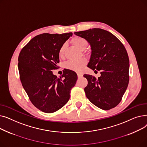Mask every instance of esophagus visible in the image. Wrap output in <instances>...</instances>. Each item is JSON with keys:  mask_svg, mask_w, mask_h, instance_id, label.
I'll list each match as a JSON object with an SVG mask.
<instances>
[{"mask_svg": "<svg viewBox=\"0 0 147 147\" xmlns=\"http://www.w3.org/2000/svg\"><path fill=\"white\" fill-rule=\"evenodd\" d=\"M78 78H80L81 77H82V74L80 73H78Z\"/></svg>", "mask_w": 147, "mask_h": 147, "instance_id": "esophagus-1", "label": "esophagus"}]
</instances>
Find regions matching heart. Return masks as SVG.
<instances>
[{
	"label": "heart",
	"mask_w": 147,
	"mask_h": 147,
	"mask_svg": "<svg viewBox=\"0 0 147 147\" xmlns=\"http://www.w3.org/2000/svg\"><path fill=\"white\" fill-rule=\"evenodd\" d=\"M71 43L74 45L76 47L78 48L81 51L85 50L88 46V41L83 37L75 36L71 40ZM66 49V45L63 44L61 46V48L58 52V55L60 58H63L64 57L65 52ZM87 63L86 59L82 58L78 61H68L65 63L64 67L65 68L70 70L79 72L81 71L83 67Z\"/></svg>",
	"instance_id": "b5f03b06"
}]
</instances>
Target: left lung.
I'll list each match as a JSON object with an SVG mask.
<instances>
[{
  "instance_id": "obj_1",
  "label": "left lung",
  "mask_w": 147,
  "mask_h": 147,
  "mask_svg": "<svg viewBox=\"0 0 147 147\" xmlns=\"http://www.w3.org/2000/svg\"><path fill=\"white\" fill-rule=\"evenodd\" d=\"M91 46L92 54L88 67L101 71L96 79L84 74L88 80L84 88L86 96L98 108L109 110L121 101L129 80V59L124 45L110 32L101 28H92L75 32Z\"/></svg>"
}]
</instances>
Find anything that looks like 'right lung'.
Returning <instances> with one entry per match:
<instances>
[{"instance_id":"obj_1","label":"right lung","mask_w":147,"mask_h":147,"mask_svg":"<svg viewBox=\"0 0 147 147\" xmlns=\"http://www.w3.org/2000/svg\"><path fill=\"white\" fill-rule=\"evenodd\" d=\"M72 33H43L33 37L21 49L18 59L20 78L32 103L39 110L54 113L68 101L78 75L65 69L58 78V52Z\"/></svg>"}]
</instances>
